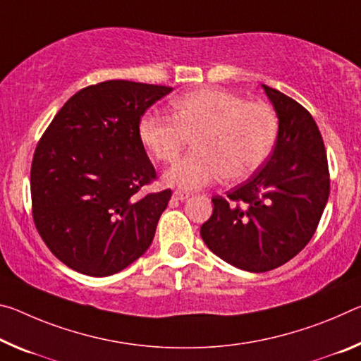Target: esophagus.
Segmentation results:
<instances>
[{
	"label": "esophagus",
	"instance_id": "esophagus-1",
	"mask_svg": "<svg viewBox=\"0 0 361 361\" xmlns=\"http://www.w3.org/2000/svg\"><path fill=\"white\" fill-rule=\"evenodd\" d=\"M191 196V192H186V191H175L173 192V199H176V201H185V199H188Z\"/></svg>",
	"mask_w": 361,
	"mask_h": 361
}]
</instances>
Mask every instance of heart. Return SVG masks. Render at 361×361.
Returning <instances> with one entry per match:
<instances>
[{
  "instance_id": "heart-1",
  "label": "heart",
  "mask_w": 361,
  "mask_h": 361,
  "mask_svg": "<svg viewBox=\"0 0 361 361\" xmlns=\"http://www.w3.org/2000/svg\"><path fill=\"white\" fill-rule=\"evenodd\" d=\"M278 116L265 102H245L236 94L204 88L173 101V117L146 114L140 140L154 159L171 164L190 140L194 152L170 170L164 180L181 190H199L225 176L243 181L270 157L278 138Z\"/></svg>"
}]
</instances>
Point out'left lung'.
I'll use <instances>...</instances> for the list:
<instances>
[{"label": "left lung", "instance_id": "left-lung-1", "mask_svg": "<svg viewBox=\"0 0 361 361\" xmlns=\"http://www.w3.org/2000/svg\"><path fill=\"white\" fill-rule=\"evenodd\" d=\"M279 118L271 157L241 185L214 196L201 226L207 247L230 265L263 273L300 252L317 231L329 197V169L312 114L262 85Z\"/></svg>", "mask_w": 361, "mask_h": 361}]
</instances>
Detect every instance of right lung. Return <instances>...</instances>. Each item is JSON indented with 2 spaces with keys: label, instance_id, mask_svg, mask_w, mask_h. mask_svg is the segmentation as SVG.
Instances as JSON below:
<instances>
[{
  "label": "right lung",
  "instance_id": "1",
  "mask_svg": "<svg viewBox=\"0 0 361 361\" xmlns=\"http://www.w3.org/2000/svg\"><path fill=\"white\" fill-rule=\"evenodd\" d=\"M173 88L107 80L80 90L39 138L32 215L48 249L88 276H111L146 252L171 190L141 194L157 173L140 140L142 114Z\"/></svg>",
  "mask_w": 361,
  "mask_h": 361
}]
</instances>
